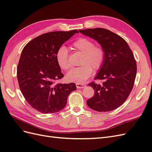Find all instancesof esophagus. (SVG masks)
I'll list each match as a JSON object with an SVG mask.
<instances>
[{"mask_svg": "<svg viewBox=\"0 0 152 152\" xmlns=\"http://www.w3.org/2000/svg\"><path fill=\"white\" fill-rule=\"evenodd\" d=\"M76 87L77 88H83L86 87V85H85V84L80 83H76Z\"/></svg>", "mask_w": 152, "mask_h": 152, "instance_id": "1", "label": "esophagus"}]
</instances>
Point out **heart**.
<instances>
[{"instance_id":"heart-1","label":"heart","mask_w":152,"mask_h":152,"mask_svg":"<svg viewBox=\"0 0 152 152\" xmlns=\"http://www.w3.org/2000/svg\"><path fill=\"white\" fill-rule=\"evenodd\" d=\"M72 46L76 51L83 54L80 61L82 65L69 71L66 75V79L72 82L83 83L91 76L93 69L98 70L102 67L105 57L104 51L102 47L94 45V42L86 38L77 39ZM56 58L61 69L68 70L71 67L68 50L65 46H61L58 49Z\"/></svg>"}]
</instances>
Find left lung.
<instances>
[{
    "label": "left lung",
    "mask_w": 152,
    "mask_h": 152,
    "mask_svg": "<svg viewBox=\"0 0 152 152\" xmlns=\"http://www.w3.org/2000/svg\"><path fill=\"white\" fill-rule=\"evenodd\" d=\"M79 31L98 42L105 55L95 77L105 81L102 85L88 84L95 93L87 101V105L98 112L115 110L125 102L133 88L137 73L134 54L126 42L109 30L94 28Z\"/></svg>",
    "instance_id": "8db88e82"
}]
</instances>
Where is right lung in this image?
<instances>
[{
	"instance_id": "1",
	"label": "right lung",
	"mask_w": 152,
	"mask_h": 152,
	"mask_svg": "<svg viewBox=\"0 0 152 152\" xmlns=\"http://www.w3.org/2000/svg\"><path fill=\"white\" fill-rule=\"evenodd\" d=\"M77 30L54 31L33 39L23 49L17 67V78L23 96L34 109L51 114L61 110L67 97L75 91V83H58L64 75L56 53Z\"/></svg>"
}]
</instances>
